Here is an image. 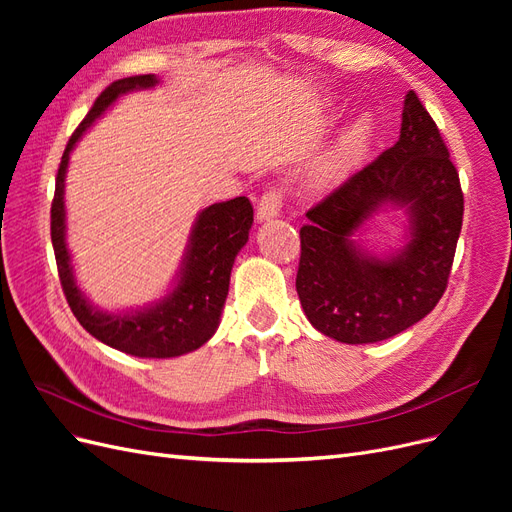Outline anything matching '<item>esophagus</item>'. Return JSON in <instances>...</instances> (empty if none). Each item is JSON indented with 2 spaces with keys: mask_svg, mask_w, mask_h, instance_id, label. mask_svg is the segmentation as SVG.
Masks as SVG:
<instances>
[{
  "mask_svg": "<svg viewBox=\"0 0 512 512\" xmlns=\"http://www.w3.org/2000/svg\"><path fill=\"white\" fill-rule=\"evenodd\" d=\"M280 209H282V188L273 185V188L265 190V194H262L260 200H258L256 220L258 222L273 220V218H277V215H280Z\"/></svg>",
  "mask_w": 512,
  "mask_h": 512,
  "instance_id": "obj_1",
  "label": "esophagus"
}]
</instances>
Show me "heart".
Here are the masks:
<instances>
[{
  "label": "heart",
  "instance_id": "obj_1",
  "mask_svg": "<svg viewBox=\"0 0 512 512\" xmlns=\"http://www.w3.org/2000/svg\"><path fill=\"white\" fill-rule=\"evenodd\" d=\"M374 141V121L367 115L356 117L346 126L329 149L322 153L312 170V181L318 188H331V185L348 179L359 168Z\"/></svg>",
  "mask_w": 512,
  "mask_h": 512
}]
</instances>
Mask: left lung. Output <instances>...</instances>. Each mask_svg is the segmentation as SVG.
I'll list each match as a JSON object with an SVG mask.
<instances>
[{
  "instance_id": "obj_1",
  "label": "left lung",
  "mask_w": 512,
  "mask_h": 512,
  "mask_svg": "<svg viewBox=\"0 0 512 512\" xmlns=\"http://www.w3.org/2000/svg\"><path fill=\"white\" fill-rule=\"evenodd\" d=\"M404 208L409 241L371 255L358 232L384 208ZM297 292L307 320L342 344H376L423 320L451 275L463 220L457 168L436 121L408 91L399 141L309 209Z\"/></svg>"
}]
</instances>
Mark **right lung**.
Returning <instances> with one entry per match:
<instances>
[{"mask_svg": "<svg viewBox=\"0 0 512 512\" xmlns=\"http://www.w3.org/2000/svg\"><path fill=\"white\" fill-rule=\"evenodd\" d=\"M158 83L156 74H141L119 79L102 91L81 126L70 136L61 156L51 207V241L61 288H64L72 314L81 322V327L102 344L141 356V359H170V356L188 354L209 342L220 327L232 265L247 243L254 222L252 203L245 196L215 203L198 213L175 284L162 299L145 307L126 309V312H104L89 303L85 292L76 284L66 243L64 192L70 153L117 98L130 91L151 89Z\"/></svg>", "mask_w": 512, "mask_h": 512, "instance_id": "right-lung-1", "label": "right lung"}]
</instances>
